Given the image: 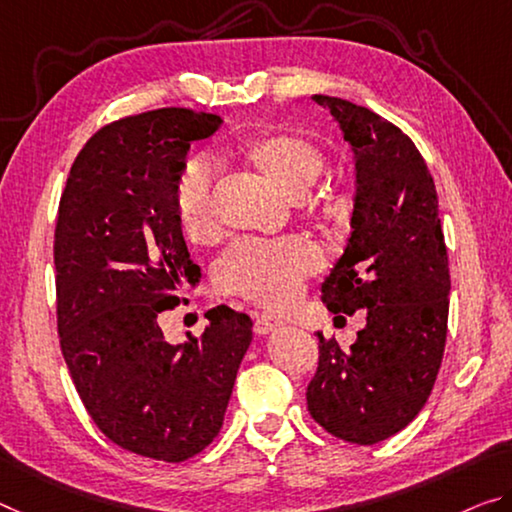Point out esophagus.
Here are the masks:
<instances>
[{
    "mask_svg": "<svg viewBox=\"0 0 512 512\" xmlns=\"http://www.w3.org/2000/svg\"><path fill=\"white\" fill-rule=\"evenodd\" d=\"M281 327H283V320L270 316V313H261V316H256V320H254V332L261 336L277 332V329H281Z\"/></svg>",
    "mask_w": 512,
    "mask_h": 512,
    "instance_id": "1",
    "label": "esophagus"
}]
</instances>
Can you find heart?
Segmentation results:
<instances>
[{
	"instance_id": "obj_1",
	"label": "heart",
	"mask_w": 512,
	"mask_h": 512,
	"mask_svg": "<svg viewBox=\"0 0 512 512\" xmlns=\"http://www.w3.org/2000/svg\"><path fill=\"white\" fill-rule=\"evenodd\" d=\"M242 155L261 169L283 194L304 196L320 176V148L295 135H261L242 144ZM215 167L206 157H192L174 185V208L180 229L194 242L215 233ZM320 251L304 238L238 240L217 258L215 281L226 293L265 306L288 304L300 293L302 279L320 267Z\"/></svg>"
}]
</instances>
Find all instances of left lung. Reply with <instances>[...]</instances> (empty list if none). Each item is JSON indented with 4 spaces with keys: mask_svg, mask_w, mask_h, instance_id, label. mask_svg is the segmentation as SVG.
Masks as SVG:
<instances>
[{
    "mask_svg": "<svg viewBox=\"0 0 512 512\" xmlns=\"http://www.w3.org/2000/svg\"><path fill=\"white\" fill-rule=\"evenodd\" d=\"M338 123L355 160V203L343 254L320 288L336 318L364 311L350 348L318 332L306 387L313 419L371 446L421 412L442 366L451 274L432 176L412 139L355 102L311 96Z\"/></svg>",
    "mask_w": 512,
    "mask_h": 512,
    "instance_id": "left-lung-1",
    "label": "left lung"
}]
</instances>
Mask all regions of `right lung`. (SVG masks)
<instances>
[{
	"mask_svg": "<svg viewBox=\"0 0 512 512\" xmlns=\"http://www.w3.org/2000/svg\"><path fill=\"white\" fill-rule=\"evenodd\" d=\"M224 121L155 109L86 141L61 194L54 267L57 327L86 412L114 444L183 462L217 437L251 345L247 313L217 306L190 343H169L157 316L199 281L174 208L192 141Z\"/></svg>",
	"mask_w": 512,
	"mask_h": 512,
	"instance_id": "1",
	"label": "right lung"
}]
</instances>
